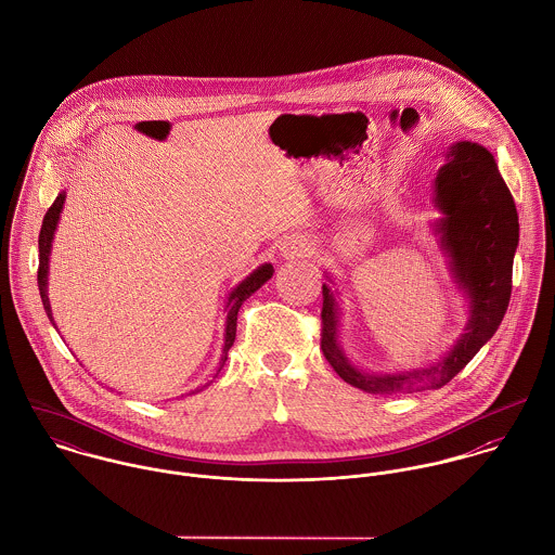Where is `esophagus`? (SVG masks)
I'll return each instance as SVG.
<instances>
[{"mask_svg": "<svg viewBox=\"0 0 555 555\" xmlns=\"http://www.w3.org/2000/svg\"><path fill=\"white\" fill-rule=\"evenodd\" d=\"M282 254L284 256H308L310 254V245L301 238H291L282 245Z\"/></svg>", "mask_w": 555, "mask_h": 555, "instance_id": "obj_1", "label": "esophagus"}]
</instances>
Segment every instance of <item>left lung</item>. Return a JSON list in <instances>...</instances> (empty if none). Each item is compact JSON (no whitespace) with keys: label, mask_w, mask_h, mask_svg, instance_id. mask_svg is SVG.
<instances>
[{"label":"left lung","mask_w":555,"mask_h":555,"mask_svg":"<svg viewBox=\"0 0 555 555\" xmlns=\"http://www.w3.org/2000/svg\"><path fill=\"white\" fill-rule=\"evenodd\" d=\"M434 192V203L442 211L436 235L451 260L455 282L470 301L468 324L442 361L396 374L359 372L337 341L339 308L333 291L322 284L320 348L337 376L365 393L397 396L444 387L493 337L506 314L519 220L495 159L476 143L453 145L438 170Z\"/></svg>","instance_id":"obj_1"}]
</instances>
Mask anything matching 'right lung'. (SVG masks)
I'll list each match as a JSON object with an SVG mask.
<instances>
[{"mask_svg": "<svg viewBox=\"0 0 555 555\" xmlns=\"http://www.w3.org/2000/svg\"><path fill=\"white\" fill-rule=\"evenodd\" d=\"M64 201H66V192H62L55 203L49 207L44 220H42V229H40V235H38V249H40V264H38V288H40V299H42V306H44V312L49 320L55 324L53 314H51V304H49V295H47V275H49V256H51V243L55 237V229H57V222H60V214L64 209ZM273 275V267L269 262L260 264L254 273H249L237 288L231 293L229 297V304H227V335H224V352H222V359H220V370L224 367L227 359H229V350L235 341V335H237V314L238 308L243 306V301L254 295L267 280H271ZM218 370V372H220Z\"/></svg>", "mask_w": 555, "mask_h": 555, "instance_id": "obj_1", "label": "right lung"}]
</instances>
